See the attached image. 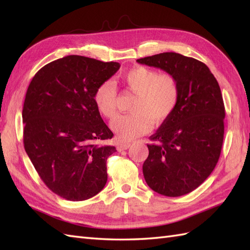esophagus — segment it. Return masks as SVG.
Returning a JSON list of instances; mask_svg holds the SVG:
<instances>
[{
    "label": "esophagus",
    "instance_id": "esophagus-1",
    "mask_svg": "<svg viewBox=\"0 0 250 250\" xmlns=\"http://www.w3.org/2000/svg\"><path fill=\"white\" fill-rule=\"evenodd\" d=\"M130 147H131L130 143H119L118 146H117V149H118V151L126 150V149H129Z\"/></svg>",
    "mask_w": 250,
    "mask_h": 250
}]
</instances>
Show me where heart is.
I'll return each instance as SVG.
<instances>
[{
	"instance_id": "b5f03b06",
	"label": "heart",
	"mask_w": 250,
	"mask_h": 250,
	"mask_svg": "<svg viewBox=\"0 0 250 250\" xmlns=\"http://www.w3.org/2000/svg\"><path fill=\"white\" fill-rule=\"evenodd\" d=\"M126 89L136 94L131 104L132 113L121 115L110 124V128L121 141H132L146 134L151 124L161 125L176 109L179 101V84L172 74H160L155 68L136 66L120 76ZM95 106L106 118L117 113V89L110 81L101 83L93 94Z\"/></svg>"
}]
</instances>
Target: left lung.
Here are the masks:
<instances>
[{
  "label": "left lung",
  "instance_id": "left-lung-1",
  "mask_svg": "<svg viewBox=\"0 0 250 250\" xmlns=\"http://www.w3.org/2000/svg\"><path fill=\"white\" fill-rule=\"evenodd\" d=\"M136 61L172 74L180 90L176 109L149 137L143 174L158 193L187 194L209 176L220 157L226 113L218 82L203 62L176 52Z\"/></svg>",
  "mask_w": 250,
  "mask_h": 250
}]
</instances>
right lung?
I'll return each instance as SVG.
<instances>
[{"mask_svg": "<svg viewBox=\"0 0 250 250\" xmlns=\"http://www.w3.org/2000/svg\"><path fill=\"white\" fill-rule=\"evenodd\" d=\"M119 67L118 62L66 56L42 67L26 90L25 152L44 184L63 199L88 200L107 182L106 161L116 148L103 142L114 134L93 94Z\"/></svg>", "mask_w": 250, "mask_h": 250, "instance_id": "1", "label": "right lung"}]
</instances>
